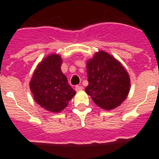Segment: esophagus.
Wrapping results in <instances>:
<instances>
[{
  "label": "esophagus",
  "instance_id": "34e87169",
  "mask_svg": "<svg viewBox=\"0 0 159 159\" xmlns=\"http://www.w3.org/2000/svg\"><path fill=\"white\" fill-rule=\"evenodd\" d=\"M82 89H83L82 85H76V86H75V90H76V91H80V90H82Z\"/></svg>",
  "mask_w": 159,
  "mask_h": 159
}]
</instances>
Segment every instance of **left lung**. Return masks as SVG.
<instances>
[{
	"mask_svg": "<svg viewBox=\"0 0 159 159\" xmlns=\"http://www.w3.org/2000/svg\"><path fill=\"white\" fill-rule=\"evenodd\" d=\"M88 85L85 92L99 107L107 111L121 104L130 89L128 72L120 62L100 51L87 62Z\"/></svg>",
	"mask_w": 159,
	"mask_h": 159,
	"instance_id": "8db88e82",
	"label": "left lung"
}]
</instances>
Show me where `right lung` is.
Wrapping results in <instances>:
<instances>
[{
    "label": "right lung",
    "mask_w": 159,
    "mask_h": 159,
    "mask_svg": "<svg viewBox=\"0 0 159 159\" xmlns=\"http://www.w3.org/2000/svg\"><path fill=\"white\" fill-rule=\"evenodd\" d=\"M61 61L59 55H48L38 65L30 82L35 102L54 113L65 109L76 93L61 72Z\"/></svg>",
    "instance_id": "1"
}]
</instances>
